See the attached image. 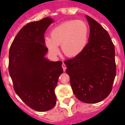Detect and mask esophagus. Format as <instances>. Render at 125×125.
<instances>
[{
    "mask_svg": "<svg viewBox=\"0 0 125 125\" xmlns=\"http://www.w3.org/2000/svg\"><path fill=\"white\" fill-rule=\"evenodd\" d=\"M62 66V68H63V71H65V70H66V66H65V63H63Z\"/></svg>",
    "mask_w": 125,
    "mask_h": 125,
    "instance_id": "34e87169",
    "label": "esophagus"
}]
</instances>
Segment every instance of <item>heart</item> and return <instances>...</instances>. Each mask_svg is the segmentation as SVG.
I'll list each match as a JSON object with an SVG mask.
<instances>
[{"instance_id": "heart-1", "label": "heart", "mask_w": 125, "mask_h": 125, "mask_svg": "<svg viewBox=\"0 0 125 125\" xmlns=\"http://www.w3.org/2000/svg\"><path fill=\"white\" fill-rule=\"evenodd\" d=\"M89 29L86 23L78 20L63 22L55 26L50 32V37L45 39V45L49 52L56 55L59 52L58 45L68 57H75L80 54L86 46Z\"/></svg>"}]
</instances>
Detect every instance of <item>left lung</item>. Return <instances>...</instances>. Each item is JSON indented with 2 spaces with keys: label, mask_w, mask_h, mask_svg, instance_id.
<instances>
[{
  "label": "left lung",
  "mask_w": 125,
  "mask_h": 125,
  "mask_svg": "<svg viewBox=\"0 0 125 125\" xmlns=\"http://www.w3.org/2000/svg\"><path fill=\"white\" fill-rule=\"evenodd\" d=\"M86 17L89 42L80 54L64 63L76 98L85 103H97L112 90L116 72L115 49L107 31L92 18Z\"/></svg>",
  "instance_id": "8db88e82"
}]
</instances>
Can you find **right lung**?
<instances>
[{
  "mask_svg": "<svg viewBox=\"0 0 125 125\" xmlns=\"http://www.w3.org/2000/svg\"><path fill=\"white\" fill-rule=\"evenodd\" d=\"M53 22L50 17L31 22L21 29L9 49V71L16 94L37 111L56 104L55 88L63 73L62 62H51L45 55L44 33Z\"/></svg>",
  "mask_w": 125,
  "mask_h": 125,
  "instance_id": "1",
  "label": "right lung"
}]
</instances>
